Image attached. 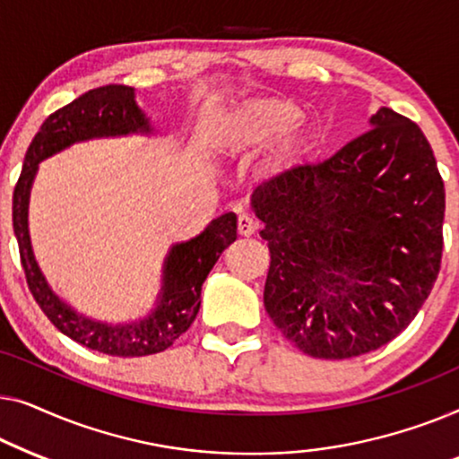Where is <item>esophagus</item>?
<instances>
[{
  "instance_id": "1",
  "label": "esophagus",
  "mask_w": 459,
  "mask_h": 459,
  "mask_svg": "<svg viewBox=\"0 0 459 459\" xmlns=\"http://www.w3.org/2000/svg\"><path fill=\"white\" fill-rule=\"evenodd\" d=\"M237 230H238V235H241V237H251L257 230V222L247 214H238Z\"/></svg>"
}]
</instances>
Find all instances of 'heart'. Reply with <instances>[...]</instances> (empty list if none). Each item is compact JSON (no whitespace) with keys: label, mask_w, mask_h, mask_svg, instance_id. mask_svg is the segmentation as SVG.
<instances>
[{"label":"heart","mask_w":459,"mask_h":459,"mask_svg":"<svg viewBox=\"0 0 459 459\" xmlns=\"http://www.w3.org/2000/svg\"><path fill=\"white\" fill-rule=\"evenodd\" d=\"M299 116L301 109L293 101L279 98L245 100L222 118L218 147L230 156H245L279 141L262 168L266 178H279L306 153L307 134L297 122Z\"/></svg>","instance_id":"obj_1"}]
</instances>
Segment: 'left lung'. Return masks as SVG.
Masks as SVG:
<instances>
[{"instance_id":"1","label":"left lung","mask_w":459,"mask_h":459,"mask_svg":"<svg viewBox=\"0 0 459 459\" xmlns=\"http://www.w3.org/2000/svg\"><path fill=\"white\" fill-rule=\"evenodd\" d=\"M251 208L270 249L264 306L312 358L389 343L441 268L443 178L420 126L391 108L325 162L257 186Z\"/></svg>"}]
</instances>
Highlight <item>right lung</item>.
<instances>
[{
    "instance_id": "right-lung-1",
    "label": "right lung",
    "mask_w": 459,
    "mask_h": 459,
    "mask_svg": "<svg viewBox=\"0 0 459 459\" xmlns=\"http://www.w3.org/2000/svg\"><path fill=\"white\" fill-rule=\"evenodd\" d=\"M153 131L150 118L134 101V89L106 85L82 93L68 106L49 114L24 156L22 172L12 199V222L21 249V262L29 289L39 307L57 331L89 350L118 358H141L170 347L193 325L202 306V285L218 257L237 238L232 212L212 221L204 232L185 243L172 245L164 260L162 289L156 307L145 318L126 325H106L87 318L60 299L45 281L33 255L29 237V197L39 162L66 147L89 139L125 137Z\"/></svg>"
}]
</instances>
